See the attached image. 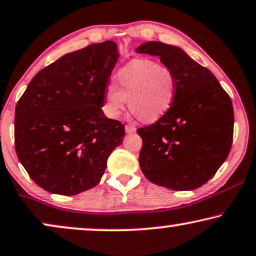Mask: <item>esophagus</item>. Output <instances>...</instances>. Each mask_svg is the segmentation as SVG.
I'll return each mask as SVG.
<instances>
[{
  "instance_id": "obj_1",
  "label": "esophagus",
  "mask_w": 256,
  "mask_h": 256,
  "mask_svg": "<svg viewBox=\"0 0 256 256\" xmlns=\"http://www.w3.org/2000/svg\"><path fill=\"white\" fill-rule=\"evenodd\" d=\"M125 131H126V133H134L136 131V128L134 126H132V125H126V126H125Z\"/></svg>"
}]
</instances>
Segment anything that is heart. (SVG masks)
Here are the masks:
<instances>
[{"label":"heart","mask_w":256,"mask_h":256,"mask_svg":"<svg viewBox=\"0 0 256 256\" xmlns=\"http://www.w3.org/2000/svg\"><path fill=\"white\" fill-rule=\"evenodd\" d=\"M178 95V78L170 68L148 59H136L117 74V84L104 90V111L111 118L128 108L144 123H154L169 112Z\"/></svg>","instance_id":"obj_1"}]
</instances>
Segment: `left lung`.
<instances>
[{
	"mask_svg": "<svg viewBox=\"0 0 256 256\" xmlns=\"http://www.w3.org/2000/svg\"><path fill=\"white\" fill-rule=\"evenodd\" d=\"M136 52L159 56L178 78V95L169 112L136 130L142 139L140 169L148 181L164 188H200L216 174L231 150V98L214 75L178 46L147 42Z\"/></svg>",
	"mask_w": 256,
	"mask_h": 256,
	"instance_id": "obj_1",
	"label": "left lung"
}]
</instances>
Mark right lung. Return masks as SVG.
<instances>
[{"label": "right lung", "instance_id": "add662e5", "mask_svg": "<svg viewBox=\"0 0 256 256\" xmlns=\"http://www.w3.org/2000/svg\"><path fill=\"white\" fill-rule=\"evenodd\" d=\"M118 58L111 40L67 53L38 72L17 103V156L46 192L72 196L94 188L123 142L125 126L102 110Z\"/></svg>", "mask_w": 256, "mask_h": 256}]
</instances>
